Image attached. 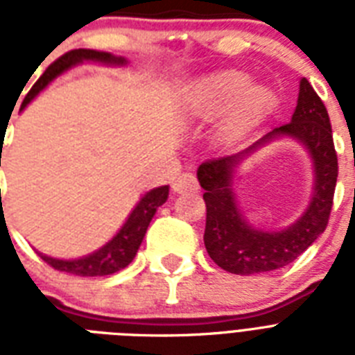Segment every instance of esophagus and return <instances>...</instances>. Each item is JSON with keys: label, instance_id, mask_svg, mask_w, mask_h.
Returning a JSON list of instances; mask_svg holds the SVG:
<instances>
[{"label": "esophagus", "instance_id": "34e87169", "mask_svg": "<svg viewBox=\"0 0 355 355\" xmlns=\"http://www.w3.org/2000/svg\"><path fill=\"white\" fill-rule=\"evenodd\" d=\"M173 191L175 193H195V191H199V182L191 173H182L173 182Z\"/></svg>", "mask_w": 355, "mask_h": 355}]
</instances>
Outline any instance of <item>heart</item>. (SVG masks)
Masks as SVG:
<instances>
[{"mask_svg":"<svg viewBox=\"0 0 355 355\" xmlns=\"http://www.w3.org/2000/svg\"><path fill=\"white\" fill-rule=\"evenodd\" d=\"M188 103L191 114L200 119L225 112L219 136L227 144H236L267 118L275 107V94L269 86L250 83L245 71L219 69L195 80Z\"/></svg>","mask_w":355,"mask_h":355,"instance_id":"b5f03b06","label":"heart"}]
</instances>
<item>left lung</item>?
<instances>
[{
    "mask_svg": "<svg viewBox=\"0 0 355 355\" xmlns=\"http://www.w3.org/2000/svg\"><path fill=\"white\" fill-rule=\"evenodd\" d=\"M295 139L309 150L314 166V191L309 208L289 227L263 231L250 225L236 205L233 180L248 155L276 139ZM337 155L324 103L313 86L300 79L291 121L276 127L241 153L200 164L197 169L206 202L205 245L210 258L234 275H261L286 267L326 230L337 182Z\"/></svg>",
    "mask_w": 355,
    "mask_h": 355,
    "instance_id": "obj_1",
    "label": "left lung"
}]
</instances>
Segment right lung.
I'll list each match as a JSON object with an SVG mask.
<instances>
[{
	"label": "right lung",
	"mask_w": 355,
	"mask_h": 355,
	"mask_svg": "<svg viewBox=\"0 0 355 355\" xmlns=\"http://www.w3.org/2000/svg\"><path fill=\"white\" fill-rule=\"evenodd\" d=\"M85 62L94 64H105V66H127V58L116 57L112 53L107 51H96V49H73V51L66 53L62 57L55 60L49 68L42 73V77L35 83L31 88L29 94L25 96L21 108H25L33 99H35L42 90H46L47 86L51 85L53 80L69 71L75 66H80ZM169 197V186H158V188L150 189L138 200V205L134 206L132 211L128 214L127 221L123 223V227L118 232L114 234L112 239H108L101 248H97L94 252L86 254L83 258L73 259H62V258H51L47 254H40L44 261L51 265L53 269L69 272V275L77 276H107L114 275L118 270L125 269L130 261L134 259L138 252L139 245L144 241L147 227H149L150 219L155 217L156 210L160 208Z\"/></svg>",
	"instance_id": "1"
}]
</instances>
